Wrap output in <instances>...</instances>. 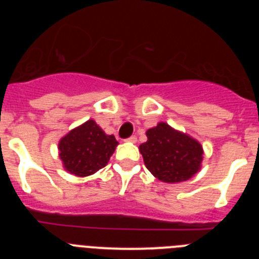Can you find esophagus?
<instances>
[{
	"label": "esophagus",
	"mask_w": 259,
	"mask_h": 259,
	"mask_svg": "<svg viewBox=\"0 0 259 259\" xmlns=\"http://www.w3.org/2000/svg\"><path fill=\"white\" fill-rule=\"evenodd\" d=\"M125 141H130V143H136V141H137V137H136V136H130Z\"/></svg>",
	"instance_id": "1"
}]
</instances>
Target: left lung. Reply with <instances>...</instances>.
<instances>
[{"label": "left lung", "instance_id": "obj_1", "mask_svg": "<svg viewBox=\"0 0 259 259\" xmlns=\"http://www.w3.org/2000/svg\"><path fill=\"white\" fill-rule=\"evenodd\" d=\"M146 143L139 146L146 168L164 183H180L200 171L202 146L193 137L158 123L146 131Z\"/></svg>", "mask_w": 259, "mask_h": 259}]
</instances>
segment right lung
<instances>
[{"label":"right lung","mask_w":259,"mask_h":259,"mask_svg":"<svg viewBox=\"0 0 259 259\" xmlns=\"http://www.w3.org/2000/svg\"><path fill=\"white\" fill-rule=\"evenodd\" d=\"M116 145L114 135H106L95 120L89 119L59 140V158L66 171L83 178L106 166Z\"/></svg>","instance_id":"obj_1"}]
</instances>
